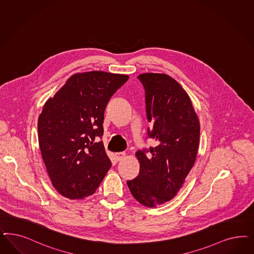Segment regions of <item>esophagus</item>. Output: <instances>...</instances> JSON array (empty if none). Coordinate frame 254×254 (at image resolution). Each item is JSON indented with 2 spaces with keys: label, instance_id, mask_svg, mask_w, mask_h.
<instances>
[{
  "label": "esophagus",
  "instance_id": "esophagus-1",
  "mask_svg": "<svg viewBox=\"0 0 254 254\" xmlns=\"http://www.w3.org/2000/svg\"><path fill=\"white\" fill-rule=\"evenodd\" d=\"M115 157H116V160L118 162H120V161H122V160L124 159L125 153L124 152H117V153H115Z\"/></svg>",
  "mask_w": 254,
  "mask_h": 254
}]
</instances>
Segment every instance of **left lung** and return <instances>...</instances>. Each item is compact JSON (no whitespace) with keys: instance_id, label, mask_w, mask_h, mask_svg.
Masks as SVG:
<instances>
[{"instance_id":"1","label":"left lung","mask_w":254,"mask_h":254,"mask_svg":"<svg viewBox=\"0 0 254 254\" xmlns=\"http://www.w3.org/2000/svg\"><path fill=\"white\" fill-rule=\"evenodd\" d=\"M137 78L151 123L147 138L156 146L137 150L139 175L127 185L140 204L153 207L171 200L183 185L196 159L200 124L187 92L171 76L147 73Z\"/></svg>"}]
</instances>
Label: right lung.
<instances>
[{
	"mask_svg": "<svg viewBox=\"0 0 254 254\" xmlns=\"http://www.w3.org/2000/svg\"><path fill=\"white\" fill-rule=\"evenodd\" d=\"M128 79L102 71L75 74L45 104L38 141L49 178L62 195L82 199L94 193L111 167L100 141L104 113Z\"/></svg>",
	"mask_w": 254,
	"mask_h": 254,
	"instance_id": "obj_1",
	"label": "right lung"
}]
</instances>
